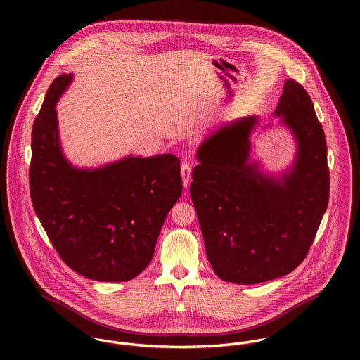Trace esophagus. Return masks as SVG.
Segmentation results:
<instances>
[{"instance_id": "esophagus-1", "label": "esophagus", "mask_w": 360, "mask_h": 360, "mask_svg": "<svg viewBox=\"0 0 360 360\" xmlns=\"http://www.w3.org/2000/svg\"><path fill=\"white\" fill-rule=\"evenodd\" d=\"M191 169H193V165L190 162H183L181 163V179H183V184L184 187L188 186L190 183V179H191Z\"/></svg>"}]
</instances>
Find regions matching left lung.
<instances>
[{
    "instance_id": "8db88e82",
    "label": "left lung",
    "mask_w": 360,
    "mask_h": 360,
    "mask_svg": "<svg viewBox=\"0 0 360 360\" xmlns=\"http://www.w3.org/2000/svg\"><path fill=\"white\" fill-rule=\"evenodd\" d=\"M274 115L294 134V165L273 177L250 162L257 116L221 127L200 146L190 186L207 260L224 281L257 284L307 257L330 194L327 144L307 90L284 83Z\"/></svg>"
}]
</instances>
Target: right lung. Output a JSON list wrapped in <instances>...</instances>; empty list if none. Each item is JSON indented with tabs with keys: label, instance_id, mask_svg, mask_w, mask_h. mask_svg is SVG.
<instances>
[{
	"label": "right lung",
	"instance_id": "obj_1",
	"mask_svg": "<svg viewBox=\"0 0 360 360\" xmlns=\"http://www.w3.org/2000/svg\"><path fill=\"white\" fill-rule=\"evenodd\" d=\"M72 75L52 82L32 130L30 197L60 259L96 281H129L154 257L166 214L181 194L180 160L172 154L126 156L77 169L59 144L55 105Z\"/></svg>",
	"mask_w": 360,
	"mask_h": 360
}]
</instances>
